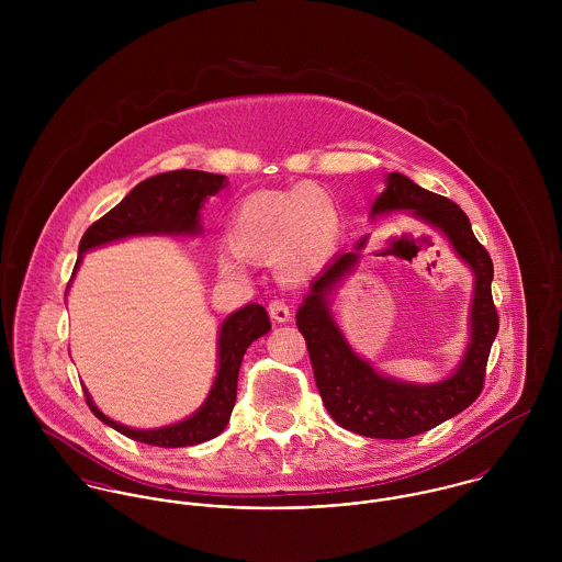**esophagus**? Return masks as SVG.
<instances>
[{"instance_id": "1", "label": "esophagus", "mask_w": 562, "mask_h": 562, "mask_svg": "<svg viewBox=\"0 0 562 562\" xmlns=\"http://www.w3.org/2000/svg\"><path fill=\"white\" fill-rule=\"evenodd\" d=\"M268 314L274 322H288L292 316V310L283 299H274L268 303Z\"/></svg>"}]
</instances>
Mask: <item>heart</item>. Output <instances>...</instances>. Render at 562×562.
Segmentation results:
<instances>
[{"mask_svg":"<svg viewBox=\"0 0 562 562\" xmlns=\"http://www.w3.org/2000/svg\"><path fill=\"white\" fill-rule=\"evenodd\" d=\"M341 234L339 210L314 186L246 194L232 212L227 240L232 250L255 261L272 259L283 277H301L326 261ZM225 274H240V261L223 255Z\"/></svg>","mask_w":562,"mask_h":562,"instance_id":"1","label":"heart"}]
</instances>
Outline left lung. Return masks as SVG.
<instances>
[{
  "label": "left lung",
  "instance_id": "obj_1",
  "mask_svg": "<svg viewBox=\"0 0 562 562\" xmlns=\"http://www.w3.org/2000/svg\"><path fill=\"white\" fill-rule=\"evenodd\" d=\"M394 210H411L417 218L437 227L472 268V337L468 352L452 376L430 385L402 383L381 376L346 341L328 312V296L352 272L359 252H344L312 283V292L296 314L328 415L346 430L374 439H408L465 411L481 396L486 359L497 335L499 318L491 296L493 261L476 240L470 218L450 199L428 192L401 172L387 175L385 192L372 205V218ZM366 238L357 244L361 250Z\"/></svg>",
  "mask_w": 562,
  "mask_h": 562
}]
</instances>
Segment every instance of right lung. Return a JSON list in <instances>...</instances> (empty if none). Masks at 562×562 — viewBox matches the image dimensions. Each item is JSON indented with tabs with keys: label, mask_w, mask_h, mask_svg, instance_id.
<instances>
[{
	"label": "right lung",
	"mask_w": 562,
	"mask_h": 562,
	"mask_svg": "<svg viewBox=\"0 0 562 562\" xmlns=\"http://www.w3.org/2000/svg\"><path fill=\"white\" fill-rule=\"evenodd\" d=\"M225 188V175L205 170H170L140 181L116 207L92 223L81 236L80 255L90 248L134 236H196L201 234L203 201ZM81 257L74 268L80 266ZM270 330V318L257 303L241 307L221 326L218 335V374L212 392L203 406L188 419L161 426L154 430L127 428L103 415L92 398L86 394L90 411L121 435L158 446V448H186L218 437L229 424L241 357L246 348Z\"/></svg>",
	"instance_id": "1"
}]
</instances>
